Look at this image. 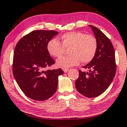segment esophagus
<instances>
[{
	"mask_svg": "<svg viewBox=\"0 0 127 127\" xmlns=\"http://www.w3.org/2000/svg\"><path fill=\"white\" fill-rule=\"evenodd\" d=\"M62 69H63L64 72H68V71L69 70L68 68H63Z\"/></svg>",
	"mask_w": 127,
	"mask_h": 127,
	"instance_id": "esophagus-1",
	"label": "esophagus"
}]
</instances>
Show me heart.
Returning <instances> with one entry per match:
<instances>
[{"instance_id": "b5f03b06", "label": "heart", "mask_w": 127, "mask_h": 127, "mask_svg": "<svg viewBox=\"0 0 127 127\" xmlns=\"http://www.w3.org/2000/svg\"><path fill=\"white\" fill-rule=\"evenodd\" d=\"M98 42L93 35L86 34L81 32H71L64 34L59 42L52 39L46 45L48 52L55 58H60L68 49L69 55L62 57L56 61L59 67L68 68L78 65L80 62L88 63L93 59L97 51Z\"/></svg>"}]
</instances>
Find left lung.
I'll return each instance as SVG.
<instances>
[{
  "instance_id": "left-lung-1",
  "label": "left lung",
  "mask_w": 127,
  "mask_h": 127,
  "mask_svg": "<svg viewBox=\"0 0 127 127\" xmlns=\"http://www.w3.org/2000/svg\"><path fill=\"white\" fill-rule=\"evenodd\" d=\"M89 26L97 40V51L93 59L83 67L90 69L89 72L79 71L75 86L82 95L93 98L100 95L108 88L115 77L116 66L115 50L110 40L98 28Z\"/></svg>"
}]
</instances>
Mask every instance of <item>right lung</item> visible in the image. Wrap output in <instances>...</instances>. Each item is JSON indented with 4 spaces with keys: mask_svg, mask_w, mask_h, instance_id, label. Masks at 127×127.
<instances>
[{
    "mask_svg": "<svg viewBox=\"0 0 127 127\" xmlns=\"http://www.w3.org/2000/svg\"><path fill=\"white\" fill-rule=\"evenodd\" d=\"M59 33L34 30L17 42L14 52L12 72L21 90L30 98L45 101L57 90L61 68L46 69L55 63L46 49L48 42Z\"/></svg>",
    "mask_w": 127,
    "mask_h": 127,
    "instance_id": "add662e5",
    "label": "right lung"
}]
</instances>
